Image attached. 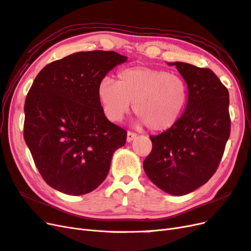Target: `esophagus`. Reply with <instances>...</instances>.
Listing matches in <instances>:
<instances>
[{
  "mask_svg": "<svg viewBox=\"0 0 251 251\" xmlns=\"http://www.w3.org/2000/svg\"><path fill=\"white\" fill-rule=\"evenodd\" d=\"M135 138H136V134H134L132 132H127V134H126V141L127 142L133 141Z\"/></svg>",
  "mask_w": 251,
  "mask_h": 251,
  "instance_id": "1",
  "label": "esophagus"
}]
</instances>
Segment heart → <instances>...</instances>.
Listing matches in <instances>:
<instances>
[{"mask_svg": "<svg viewBox=\"0 0 251 251\" xmlns=\"http://www.w3.org/2000/svg\"><path fill=\"white\" fill-rule=\"evenodd\" d=\"M97 97L110 120L120 121L131 108L151 132L172 128L181 118L188 100L187 83L176 73L147 66L120 70L117 82L103 77Z\"/></svg>", "mask_w": 251, "mask_h": 251, "instance_id": "b5f03b06", "label": "heart"}]
</instances>
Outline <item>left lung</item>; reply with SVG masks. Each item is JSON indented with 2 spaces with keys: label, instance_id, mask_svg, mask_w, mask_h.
I'll use <instances>...</instances> for the list:
<instances>
[{
  "label": "left lung",
  "instance_id": "1",
  "mask_svg": "<svg viewBox=\"0 0 251 251\" xmlns=\"http://www.w3.org/2000/svg\"><path fill=\"white\" fill-rule=\"evenodd\" d=\"M187 83L188 100L178 123L150 136L151 154L143 162L149 179L173 196H184L211 178L230 135L229 93L206 68L175 62Z\"/></svg>",
  "mask_w": 251,
  "mask_h": 251
}]
</instances>
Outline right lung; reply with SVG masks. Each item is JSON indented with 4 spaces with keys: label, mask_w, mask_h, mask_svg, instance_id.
Segmentation results:
<instances>
[{
    "label": "right lung",
    "mask_w": 251,
    "mask_h": 251,
    "mask_svg": "<svg viewBox=\"0 0 251 251\" xmlns=\"http://www.w3.org/2000/svg\"><path fill=\"white\" fill-rule=\"evenodd\" d=\"M127 57L114 51L76 52L44 67L25 101L24 138L37 170L56 191L80 196L107 177L126 132L105 117L98 82Z\"/></svg>",
    "instance_id": "right-lung-1"
}]
</instances>
